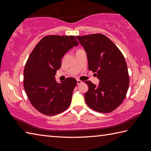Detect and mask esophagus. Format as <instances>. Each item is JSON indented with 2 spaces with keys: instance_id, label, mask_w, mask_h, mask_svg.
<instances>
[{
  "instance_id": "obj_1",
  "label": "esophagus",
  "mask_w": 151,
  "mask_h": 151,
  "mask_svg": "<svg viewBox=\"0 0 151 151\" xmlns=\"http://www.w3.org/2000/svg\"><path fill=\"white\" fill-rule=\"evenodd\" d=\"M77 81V84H78V85L82 84V83L83 82L82 81H81V80H77V81Z\"/></svg>"
}]
</instances>
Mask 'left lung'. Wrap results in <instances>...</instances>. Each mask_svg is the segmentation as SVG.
Returning a JSON list of instances; mask_svg holds the SVG:
<instances>
[{
    "mask_svg": "<svg viewBox=\"0 0 151 151\" xmlns=\"http://www.w3.org/2000/svg\"><path fill=\"white\" fill-rule=\"evenodd\" d=\"M84 48L88 69L95 73L98 86L86 81L89 89L84 95L88 106L96 111L110 113L123 102L129 86V75L124 57L118 47L104 35L76 36Z\"/></svg>",
    "mask_w": 151,
    "mask_h": 151,
    "instance_id": "1",
    "label": "left lung"
}]
</instances>
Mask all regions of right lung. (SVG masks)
<instances>
[{"label":"right lung","instance_id":"right-lung-1","mask_svg":"<svg viewBox=\"0 0 151 151\" xmlns=\"http://www.w3.org/2000/svg\"><path fill=\"white\" fill-rule=\"evenodd\" d=\"M78 42L73 36L43 37L32 51L24 69V88L32 105L44 115H55L67 110L77 84L74 78L62 83L54 79L62 58Z\"/></svg>","mask_w":151,"mask_h":151}]
</instances>
